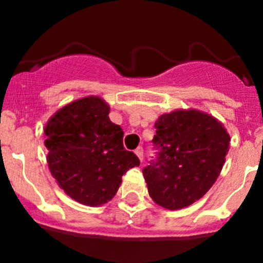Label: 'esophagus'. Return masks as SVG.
<instances>
[{
	"label": "esophagus",
	"instance_id": "34e87169",
	"mask_svg": "<svg viewBox=\"0 0 263 263\" xmlns=\"http://www.w3.org/2000/svg\"><path fill=\"white\" fill-rule=\"evenodd\" d=\"M135 154H136L137 158L142 161V159H144V150H142V147H137L136 150H135Z\"/></svg>",
	"mask_w": 263,
	"mask_h": 263
}]
</instances>
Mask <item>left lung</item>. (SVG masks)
Masks as SVG:
<instances>
[{
	"label": "left lung",
	"instance_id": "left-lung-1",
	"mask_svg": "<svg viewBox=\"0 0 263 263\" xmlns=\"http://www.w3.org/2000/svg\"><path fill=\"white\" fill-rule=\"evenodd\" d=\"M155 160L144 168L150 197L168 210H179L205 196L220 176L229 151L224 124L197 109L164 113L155 122Z\"/></svg>",
	"mask_w": 263,
	"mask_h": 263
}]
</instances>
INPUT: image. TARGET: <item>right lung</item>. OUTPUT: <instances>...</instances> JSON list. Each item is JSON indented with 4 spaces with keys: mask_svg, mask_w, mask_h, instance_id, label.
<instances>
[{
    "mask_svg": "<svg viewBox=\"0 0 263 263\" xmlns=\"http://www.w3.org/2000/svg\"><path fill=\"white\" fill-rule=\"evenodd\" d=\"M109 105L90 95L58 109L44 127L47 163L65 193L82 205L112 200L128 169L140 165L124 150L123 131L109 119Z\"/></svg>",
    "mask_w": 263,
    "mask_h": 263,
    "instance_id": "obj_1",
    "label": "right lung"
}]
</instances>
